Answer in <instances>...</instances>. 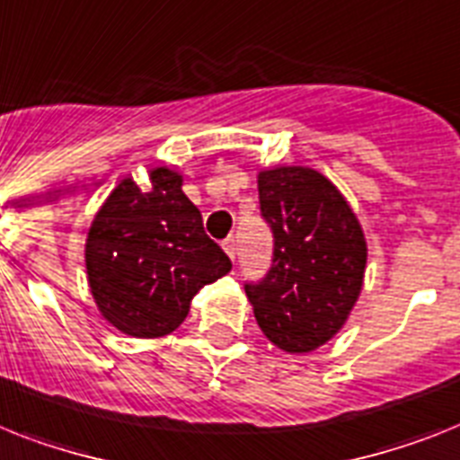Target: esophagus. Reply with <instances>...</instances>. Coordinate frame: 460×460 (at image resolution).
<instances>
[{
  "label": "esophagus",
  "mask_w": 460,
  "mask_h": 460,
  "mask_svg": "<svg viewBox=\"0 0 460 460\" xmlns=\"http://www.w3.org/2000/svg\"><path fill=\"white\" fill-rule=\"evenodd\" d=\"M223 249H226L227 256L234 258V253H237V239H234V237H227L226 242H223Z\"/></svg>",
  "instance_id": "34e87169"
}]
</instances>
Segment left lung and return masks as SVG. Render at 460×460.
I'll use <instances>...</instances> for the list:
<instances>
[{"label": "left lung", "instance_id": "obj_1", "mask_svg": "<svg viewBox=\"0 0 460 460\" xmlns=\"http://www.w3.org/2000/svg\"><path fill=\"white\" fill-rule=\"evenodd\" d=\"M258 199L275 252L268 275L244 284L253 317L279 350L313 352L343 329L359 298L362 226L341 190L307 166L261 171Z\"/></svg>", "mask_w": 460, "mask_h": 460}]
</instances>
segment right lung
<instances>
[{
  "mask_svg": "<svg viewBox=\"0 0 460 460\" xmlns=\"http://www.w3.org/2000/svg\"><path fill=\"white\" fill-rule=\"evenodd\" d=\"M84 258L101 314L134 339L176 332L197 291L233 268L204 233L183 176L166 166L150 171V190L124 178L110 192L89 227Z\"/></svg>",
  "mask_w": 460,
  "mask_h": 460,
  "instance_id": "obj_1",
  "label": "right lung"
}]
</instances>
